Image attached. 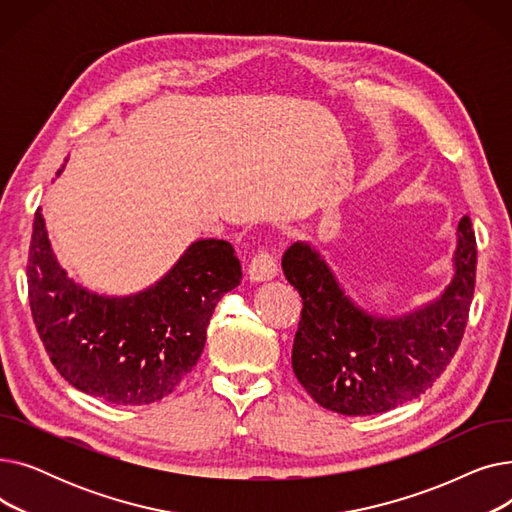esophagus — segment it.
Instances as JSON below:
<instances>
[{
	"label": "esophagus",
	"mask_w": 512,
	"mask_h": 512,
	"mask_svg": "<svg viewBox=\"0 0 512 512\" xmlns=\"http://www.w3.org/2000/svg\"><path fill=\"white\" fill-rule=\"evenodd\" d=\"M278 274V263L270 251H257L249 263V278L253 282L272 280Z\"/></svg>",
	"instance_id": "34e87169"
}]
</instances>
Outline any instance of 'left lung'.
I'll return each instance as SVG.
<instances>
[{"instance_id": "left-lung-1", "label": "left lung", "mask_w": 512, "mask_h": 512, "mask_svg": "<svg viewBox=\"0 0 512 512\" xmlns=\"http://www.w3.org/2000/svg\"><path fill=\"white\" fill-rule=\"evenodd\" d=\"M477 242L459 222L454 278L442 297L396 319L373 317L342 292L321 255L294 242L282 257L303 311L292 369L311 398L340 415H378L417 398L444 373L459 348L475 290Z\"/></svg>"}]
</instances>
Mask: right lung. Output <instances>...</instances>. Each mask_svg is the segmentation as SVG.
Wrapping results in <instances>:
<instances>
[{"label":"right lung","mask_w":512,"mask_h":512,"mask_svg":"<svg viewBox=\"0 0 512 512\" xmlns=\"http://www.w3.org/2000/svg\"><path fill=\"white\" fill-rule=\"evenodd\" d=\"M26 276L39 338L62 378L132 407L172 394L203 353L215 305L242 280L230 242L207 238L193 242L155 286L132 297H99L60 267L41 209Z\"/></svg>","instance_id":"1"}]
</instances>
